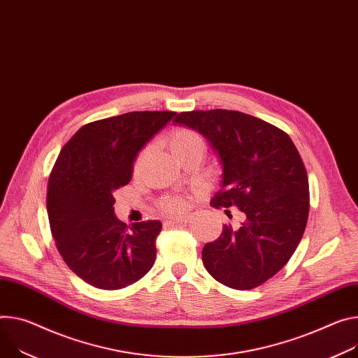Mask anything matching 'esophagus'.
<instances>
[{
    "label": "esophagus",
    "mask_w": 358,
    "mask_h": 358,
    "mask_svg": "<svg viewBox=\"0 0 358 358\" xmlns=\"http://www.w3.org/2000/svg\"><path fill=\"white\" fill-rule=\"evenodd\" d=\"M188 218L187 217H180V218H174L170 221V224H187Z\"/></svg>",
    "instance_id": "obj_1"
}]
</instances>
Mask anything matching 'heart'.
Returning a JSON list of instances; mask_svg holds the SVG:
<instances>
[{
    "label": "heart",
    "mask_w": 358,
    "mask_h": 358,
    "mask_svg": "<svg viewBox=\"0 0 358 358\" xmlns=\"http://www.w3.org/2000/svg\"><path fill=\"white\" fill-rule=\"evenodd\" d=\"M194 147H204L203 138L196 131H192V129H188V128H177L171 133L170 148L177 157H180L182 152H185ZM148 151L150 150L147 148L138 155V158L136 161V170H138L141 167L144 159L148 155ZM159 208L162 213H166V214H173V215L182 214L187 208V203H185V200H182L180 197H170L159 204Z\"/></svg>",
    "instance_id": "b5f03b06"
}]
</instances>
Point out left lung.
<instances>
[{"label":"left lung","instance_id":"left-lung-1","mask_svg":"<svg viewBox=\"0 0 358 358\" xmlns=\"http://www.w3.org/2000/svg\"><path fill=\"white\" fill-rule=\"evenodd\" d=\"M204 136L222 164L221 189L211 207H237L244 221L224 225L204 245L203 263L213 278L236 289H252L275 275L299 247L310 210L304 162L287 133L233 110L180 113Z\"/></svg>","mask_w":358,"mask_h":358}]
</instances>
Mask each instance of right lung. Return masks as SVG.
I'll return each instance as SVG.
<instances>
[{"instance_id":"1","label":"right lung","mask_w":358,"mask_h":358,"mask_svg":"<svg viewBox=\"0 0 358 358\" xmlns=\"http://www.w3.org/2000/svg\"><path fill=\"white\" fill-rule=\"evenodd\" d=\"M174 115L133 111L88 122L55 161L47 189L51 234L70 270L92 287L124 288L155 262L161 221H120L114 191L129 182L140 150Z\"/></svg>"}]
</instances>
